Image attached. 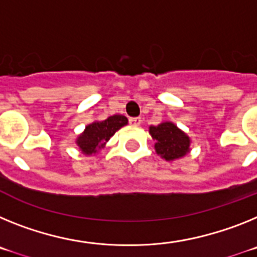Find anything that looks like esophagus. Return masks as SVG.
<instances>
[{
  "label": "esophagus",
  "mask_w": 257,
  "mask_h": 257,
  "mask_svg": "<svg viewBox=\"0 0 257 257\" xmlns=\"http://www.w3.org/2000/svg\"><path fill=\"white\" fill-rule=\"evenodd\" d=\"M129 122H131V125L138 126V125H141L142 119L141 117H132V119H129Z\"/></svg>",
  "instance_id": "34e87169"
}]
</instances>
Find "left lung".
Segmentation results:
<instances>
[{"label": "left lung", "instance_id": "obj_1", "mask_svg": "<svg viewBox=\"0 0 257 257\" xmlns=\"http://www.w3.org/2000/svg\"><path fill=\"white\" fill-rule=\"evenodd\" d=\"M149 133L155 141L156 154L167 162H175L190 153V137L175 122L162 121L158 125H151Z\"/></svg>", "mask_w": 257, "mask_h": 257}]
</instances>
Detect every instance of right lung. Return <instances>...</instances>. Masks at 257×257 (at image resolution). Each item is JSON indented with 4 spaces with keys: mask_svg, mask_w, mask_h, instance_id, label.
Here are the masks:
<instances>
[{
    "mask_svg": "<svg viewBox=\"0 0 257 257\" xmlns=\"http://www.w3.org/2000/svg\"><path fill=\"white\" fill-rule=\"evenodd\" d=\"M128 124L124 115H112L106 120H95L85 126L76 138V145L82 155L90 156L98 154L104 149L110 138L116 132Z\"/></svg>",
    "mask_w": 257,
    "mask_h": 257,
    "instance_id": "right-lung-1",
    "label": "right lung"
}]
</instances>
